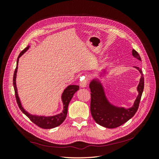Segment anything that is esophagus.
I'll return each instance as SVG.
<instances>
[{
	"label": "esophagus",
	"instance_id": "1",
	"mask_svg": "<svg viewBox=\"0 0 159 159\" xmlns=\"http://www.w3.org/2000/svg\"><path fill=\"white\" fill-rule=\"evenodd\" d=\"M88 80L86 79H81V81L80 83V85L81 88H85L88 85Z\"/></svg>",
	"mask_w": 159,
	"mask_h": 159
}]
</instances>
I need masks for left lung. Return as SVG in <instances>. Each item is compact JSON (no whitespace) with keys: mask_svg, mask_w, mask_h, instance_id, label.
I'll return each instance as SVG.
<instances>
[{"mask_svg":"<svg viewBox=\"0 0 159 159\" xmlns=\"http://www.w3.org/2000/svg\"><path fill=\"white\" fill-rule=\"evenodd\" d=\"M133 56L141 61L138 52L133 50ZM141 74L140 82L138 85L139 95L133 106L128 109L115 107L109 103L105 97L103 88L95 81L89 84L91 91V113L95 121L103 127L113 129L122 125L133 117L137 111L144 89V77L143 71L137 68Z\"/></svg>","mask_w":159,"mask_h":159,"instance_id":"1","label":"left lung"}]
</instances>
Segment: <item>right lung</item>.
Segmentation results:
<instances>
[{"mask_svg":"<svg viewBox=\"0 0 159 159\" xmlns=\"http://www.w3.org/2000/svg\"><path fill=\"white\" fill-rule=\"evenodd\" d=\"M28 48H29V46H27L26 48L24 49L19 54L18 59H17V63H16V69L14 70V73L13 75V85H14V93H15V98L17 104L18 105L19 108L22 111V112L25 113L26 116L30 119V121L36 125L40 128L42 129H52L56 127L57 126L60 125L64 121V120L66 117L67 112H68V107L70 100L71 99L72 97H73L74 94L79 89V86L78 85H70L64 91L63 94H62V102L64 103V111L61 113L57 115L56 116L53 117H37V116H33V115H30L26 111L23 109L22 107L20 99L18 96L17 93V89H16V72L18 69V58L20 57L24 53H25Z\"/></svg>","mask_w":159,"mask_h":159,"instance_id":"obj_1","label":"right lung"}]
</instances>
